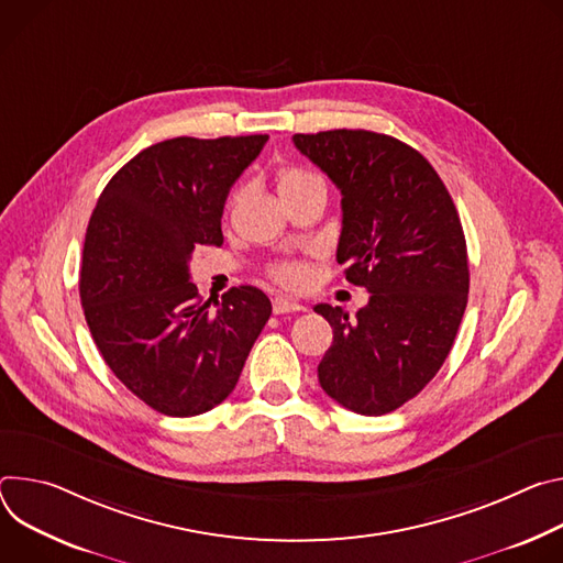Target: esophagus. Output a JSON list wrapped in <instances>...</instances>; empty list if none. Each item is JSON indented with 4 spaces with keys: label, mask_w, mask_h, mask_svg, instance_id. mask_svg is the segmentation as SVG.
<instances>
[{
    "label": "esophagus",
    "mask_w": 563,
    "mask_h": 563,
    "mask_svg": "<svg viewBox=\"0 0 563 563\" xmlns=\"http://www.w3.org/2000/svg\"><path fill=\"white\" fill-rule=\"evenodd\" d=\"M273 310H275V316L301 313V310H306V306H301L299 301H292V299H288V297H275V299H273Z\"/></svg>",
    "instance_id": "34e87169"
}]
</instances>
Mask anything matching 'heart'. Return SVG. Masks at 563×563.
Instances as JSON below:
<instances>
[{
    "label": "heart",
    "mask_w": 563,
    "mask_h": 563,
    "mask_svg": "<svg viewBox=\"0 0 563 563\" xmlns=\"http://www.w3.org/2000/svg\"><path fill=\"white\" fill-rule=\"evenodd\" d=\"M313 183H324L318 174L308 172L303 167H297V165H286L277 172V190H279V197L284 195H290V192H297L301 190V187H308ZM273 279L279 282L282 286H290V288H297L303 284L308 271L303 264L299 262H282L277 266H273L271 271Z\"/></svg>",
    "instance_id": "b5f03b06"
}]
</instances>
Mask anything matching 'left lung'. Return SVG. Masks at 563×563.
I'll use <instances>...</instances> for the list:
<instances>
[{"mask_svg": "<svg viewBox=\"0 0 563 563\" xmlns=\"http://www.w3.org/2000/svg\"><path fill=\"white\" fill-rule=\"evenodd\" d=\"M292 143L342 192L338 264L371 292L355 318L316 306L333 329L320 385L355 413L385 416L427 387L459 333L470 268L456 206L429 161L394 136L333 130Z\"/></svg>", "mask_w": 563, "mask_h": 563, "instance_id": "left-lung-1", "label": "left lung"}]
</instances>
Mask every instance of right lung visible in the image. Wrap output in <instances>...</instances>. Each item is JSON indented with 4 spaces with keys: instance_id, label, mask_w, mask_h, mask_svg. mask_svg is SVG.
Returning <instances> with one entry per match:
<instances>
[{
    "instance_id": "right-lung-1",
    "label": "right lung",
    "mask_w": 563,
    "mask_h": 563,
    "mask_svg": "<svg viewBox=\"0 0 563 563\" xmlns=\"http://www.w3.org/2000/svg\"><path fill=\"white\" fill-rule=\"evenodd\" d=\"M268 136L156 143L102 190L85 236L80 299L115 378L158 413L187 418L223 402L273 306L255 286L210 308L190 282L195 245H221L230 187Z\"/></svg>"
}]
</instances>
